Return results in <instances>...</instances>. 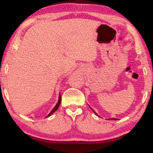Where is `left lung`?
Returning a JSON list of instances; mask_svg holds the SVG:
<instances>
[{"mask_svg":"<svg viewBox=\"0 0 153 153\" xmlns=\"http://www.w3.org/2000/svg\"><path fill=\"white\" fill-rule=\"evenodd\" d=\"M92 110L93 111H94V113L96 114V115H98V114H97V113H96L94 112V110H93V109H92ZM98 117H99V116H98ZM111 120H117V119H116V118H112V119H111Z\"/></svg>","mask_w":153,"mask_h":153,"instance_id":"left-lung-1","label":"left lung"}]
</instances>
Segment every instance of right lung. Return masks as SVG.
Returning <instances> with one entry per match:
<instances>
[{"label": "right lung", "mask_w": 153, "mask_h": 153, "mask_svg": "<svg viewBox=\"0 0 153 153\" xmlns=\"http://www.w3.org/2000/svg\"><path fill=\"white\" fill-rule=\"evenodd\" d=\"M61 94H59V100H58V102H57V103H56V106L55 107L53 108V109L51 111V113L48 114V115L46 116V117H48V116H50V115H51L52 114H53L54 112H55V111H56V110L58 109V108H59V105H60V103H61Z\"/></svg>", "instance_id": "add662e5"}]
</instances>
